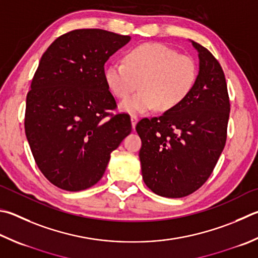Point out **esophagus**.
I'll return each mask as SVG.
<instances>
[{
    "label": "esophagus",
    "mask_w": 258,
    "mask_h": 258,
    "mask_svg": "<svg viewBox=\"0 0 258 258\" xmlns=\"http://www.w3.org/2000/svg\"><path fill=\"white\" fill-rule=\"evenodd\" d=\"M138 120H139V118H138L137 115H132V116H131V121H132V127H133V128H135V126H137Z\"/></svg>",
    "instance_id": "obj_1"
}]
</instances>
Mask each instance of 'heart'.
<instances>
[{
  "label": "heart",
  "mask_w": 258,
  "mask_h": 258,
  "mask_svg": "<svg viewBox=\"0 0 258 258\" xmlns=\"http://www.w3.org/2000/svg\"><path fill=\"white\" fill-rule=\"evenodd\" d=\"M125 63H111L105 72L107 87L119 99L120 109L130 114H143L153 109L168 111L184 101L198 80L199 68L189 55L159 43H145L126 53Z\"/></svg>",
  "instance_id": "heart-1"
}]
</instances>
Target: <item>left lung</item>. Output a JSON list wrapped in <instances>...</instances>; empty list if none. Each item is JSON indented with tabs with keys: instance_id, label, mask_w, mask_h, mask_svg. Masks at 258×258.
<instances>
[{
	"instance_id": "8db88e82",
	"label": "left lung",
	"mask_w": 258,
	"mask_h": 258,
	"mask_svg": "<svg viewBox=\"0 0 258 258\" xmlns=\"http://www.w3.org/2000/svg\"><path fill=\"white\" fill-rule=\"evenodd\" d=\"M199 53V76L176 108L137 124L139 157L150 189L163 198H184L212 174L227 140L230 113L226 78L210 51L190 40Z\"/></svg>"
}]
</instances>
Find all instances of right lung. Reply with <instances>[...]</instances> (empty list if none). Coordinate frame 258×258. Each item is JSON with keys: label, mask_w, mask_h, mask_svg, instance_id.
I'll use <instances>...</instances> for the list:
<instances>
[{"label": "right lung", "mask_w": 258, "mask_h": 258, "mask_svg": "<svg viewBox=\"0 0 258 258\" xmlns=\"http://www.w3.org/2000/svg\"><path fill=\"white\" fill-rule=\"evenodd\" d=\"M131 40L101 29L58 37L38 65L27 95L25 131L37 166L51 184L87 189L104 176L110 153L132 131L116 101L105 63Z\"/></svg>", "instance_id": "obj_1"}]
</instances>
